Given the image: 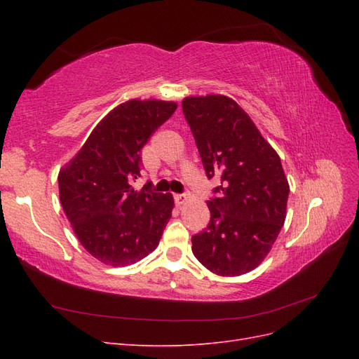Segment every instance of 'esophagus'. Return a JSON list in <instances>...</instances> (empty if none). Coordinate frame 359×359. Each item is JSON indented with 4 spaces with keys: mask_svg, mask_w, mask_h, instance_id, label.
I'll return each mask as SVG.
<instances>
[{
    "mask_svg": "<svg viewBox=\"0 0 359 359\" xmlns=\"http://www.w3.org/2000/svg\"><path fill=\"white\" fill-rule=\"evenodd\" d=\"M173 199H175V203L178 206H181L184 202H186V194H175V196H173Z\"/></svg>",
    "mask_w": 359,
    "mask_h": 359,
    "instance_id": "34e87169",
    "label": "esophagus"
}]
</instances>
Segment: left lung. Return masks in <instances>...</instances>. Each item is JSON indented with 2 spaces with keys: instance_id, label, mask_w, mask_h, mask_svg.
<instances>
[{
  "instance_id": "left-lung-1",
  "label": "left lung",
  "mask_w": 359,
  "mask_h": 359,
  "mask_svg": "<svg viewBox=\"0 0 359 359\" xmlns=\"http://www.w3.org/2000/svg\"><path fill=\"white\" fill-rule=\"evenodd\" d=\"M182 112L206 177L219 175L211 220L191 250L211 273L236 277L262 264L285 224L289 182L276 149L243 107L227 95L186 97Z\"/></svg>"
}]
</instances>
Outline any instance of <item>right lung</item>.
<instances>
[{"label":"right lung","instance_id":"1","mask_svg":"<svg viewBox=\"0 0 359 359\" xmlns=\"http://www.w3.org/2000/svg\"><path fill=\"white\" fill-rule=\"evenodd\" d=\"M175 102L118 104L58 173L60 201L79 243L104 265L127 266L154 252L172 217L170 193L140 190V149L177 109Z\"/></svg>","mask_w":359,"mask_h":359}]
</instances>
